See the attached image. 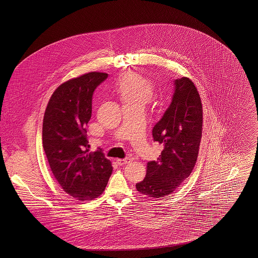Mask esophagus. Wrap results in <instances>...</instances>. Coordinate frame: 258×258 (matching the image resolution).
Instances as JSON below:
<instances>
[{"instance_id":"esophagus-1","label":"esophagus","mask_w":258,"mask_h":258,"mask_svg":"<svg viewBox=\"0 0 258 258\" xmlns=\"http://www.w3.org/2000/svg\"><path fill=\"white\" fill-rule=\"evenodd\" d=\"M116 162L119 164V165H124V164H127L130 162H132V159L130 158H126V159H118L116 160Z\"/></svg>"}]
</instances>
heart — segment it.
<instances>
[{
	"label": "heart",
	"instance_id": "heart-1",
	"mask_svg": "<svg viewBox=\"0 0 258 258\" xmlns=\"http://www.w3.org/2000/svg\"><path fill=\"white\" fill-rule=\"evenodd\" d=\"M115 90L123 105H137L144 108L153 96L154 85L141 74L128 72L120 77Z\"/></svg>",
	"mask_w": 258,
	"mask_h": 258
}]
</instances>
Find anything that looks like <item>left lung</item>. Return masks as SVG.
<instances>
[{
	"instance_id": "8db88e82",
	"label": "left lung",
	"mask_w": 258,
	"mask_h": 258,
	"mask_svg": "<svg viewBox=\"0 0 258 258\" xmlns=\"http://www.w3.org/2000/svg\"><path fill=\"white\" fill-rule=\"evenodd\" d=\"M173 84L171 102L152 132L163 150L158 160L148 162L146 177L136 184V189L148 197L171 195L190 175L198 156L203 123L200 96L186 77Z\"/></svg>"
}]
</instances>
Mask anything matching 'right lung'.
Instances as JSON below:
<instances>
[{"instance_id": "obj_1", "label": "right lung", "mask_w": 258, "mask_h": 258, "mask_svg": "<svg viewBox=\"0 0 258 258\" xmlns=\"http://www.w3.org/2000/svg\"><path fill=\"white\" fill-rule=\"evenodd\" d=\"M107 77L93 72L62 83L43 117L42 144L51 171L67 194L81 201L99 197L113 170L101 149L89 152L86 131L93 94Z\"/></svg>"}]
</instances>
